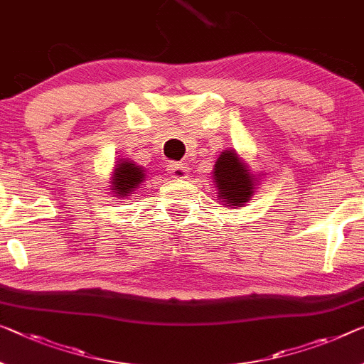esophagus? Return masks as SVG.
Returning a JSON list of instances; mask_svg holds the SVG:
<instances>
[{
	"label": "esophagus",
	"mask_w": 364,
	"mask_h": 364,
	"mask_svg": "<svg viewBox=\"0 0 364 364\" xmlns=\"http://www.w3.org/2000/svg\"><path fill=\"white\" fill-rule=\"evenodd\" d=\"M167 169L171 171L172 177H176V178H186L190 172L186 164H178V163H171L169 166H167Z\"/></svg>",
	"instance_id": "obj_1"
}]
</instances>
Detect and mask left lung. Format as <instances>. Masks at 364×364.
Here are the masks:
<instances>
[{"label": "left lung", "instance_id": "obj_1", "mask_svg": "<svg viewBox=\"0 0 364 364\" xmlns=\"http://www.w3.org/2000/svg\"><path fill=\"white\" fill-rule=\"evenodd\" d=\"M262 174H255L249 163L240 158L236 149H225L213 167L215 192L218 200L228 208L244 206L254 197Z\"/></svg>", "mask_w": 364, "mask_h": 364}]
</instances>
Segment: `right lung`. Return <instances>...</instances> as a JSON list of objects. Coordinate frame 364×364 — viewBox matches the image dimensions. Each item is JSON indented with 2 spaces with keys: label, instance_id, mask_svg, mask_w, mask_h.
I'll use <instances>...</instances> for the list:
<instances>
[{
  "label": "right lung",
  "instance_id": "right-lung-1",
  "mask_svg": "<svg viewBox=\"0 0 364 364\" xmlns=\"http://www.w3.org/2000/svg\"><path fill=\"white\" fill-rule=\"evenodd\" d=\"M110 176L109 192L114 193V197L117 198H127L144 182L146 171H144V167L133 163V161L122 158L115 163Z\"/></svg>",
  "mask_w": 364,
  "mask_h": 364
}]
</instances>
